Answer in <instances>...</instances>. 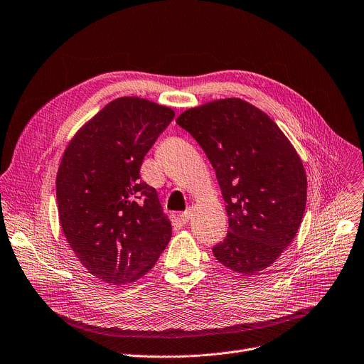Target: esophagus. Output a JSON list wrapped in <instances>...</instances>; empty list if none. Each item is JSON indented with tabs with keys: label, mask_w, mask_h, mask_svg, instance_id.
Instances as JSON below:
<instances>
[{
	"label": "esophagus",
	"mask_w": 364,
	"mask_h": 364,
	"mask_svg": "<svg viewBox=\"0 0 364 364\" xmlns=\"http://www.w3.org/2000/svg\"><path fill=\"white\" fill-rule=\"evenodd\" d=\"M193 211H194L193 208H188V210H186L184 213H181V214H180L181 220H183L184 223H188V221L191 220V217H193Z\"/></svg>",
	"instance_id": "obj_1"
}]
</instances>
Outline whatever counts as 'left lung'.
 <instances>
[{
  "instance_id": "obj_1",
  "label": "left lung",
  "mask_w": 364,
  "mask_h": 364,
  "mask_svg": "<svg viewBox=\"0 0 364 364\" xmlns=\"http://www.w3.org/2000/svg\"><path fill=\"white\" fill-rule=\"evenodd\" d=\"M176 123L204 150L225 201L230 228L214 257L238 274L262 273L304 214L307 177L294 146L264 111L235 97L188 108Z\"/></svg>"
}]
</instances>
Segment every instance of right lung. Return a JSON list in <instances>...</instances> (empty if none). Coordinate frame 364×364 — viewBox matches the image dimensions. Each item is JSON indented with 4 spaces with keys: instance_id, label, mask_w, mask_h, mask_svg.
I'll return each mask as SVG.
<instances>
[{
    "instance_id": "1",
    "label": "right lung",
    "mask_w": 364,
    "mask_h": 364,
    "mask_svg": "<svg viewBox=\"0 0 364 364\" xmlns=\"http://www.w3.org/2000/svg\"><path fill=\"white\" fill-rule=\"evenodd\" d=\"M174 115L146 98H115L63 154L55 180L60 224L81 264L101 282L139 280L171 238V221L156 188L140 180V167Z\"/></svg>"
}]
</instances>
